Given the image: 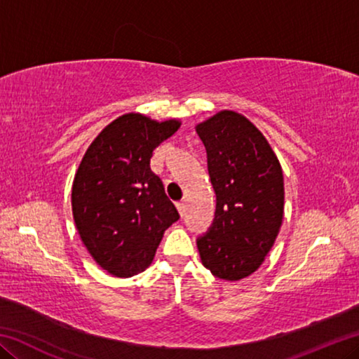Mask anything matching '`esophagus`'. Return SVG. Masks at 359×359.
Returning <instances> with one entry per match:
<instances>
[{
	"label": "esophagus",
	"instance_id": "obj_1",
	"mask_svg": "<svg viewBox=\"0 0 359 359\" xmlns=\"http://www.w3.org/2000/svg\"><path fill=\"white\" fill-rule=\"evenodd\" d=\"M175 205H177V210H179V214H180L182 217H184V214H185V204H184V201H179V203L175 204Z\"/></svg>",
	"mask_w": 359,
	"mask_h": 359
}]
</instances>
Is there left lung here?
<instances>
[{"mask_svg":"<svg viewBox=\"0 0 359 359\" xmlns=\"http://www.w3.org/2000/svg\"><path fill=\"white\" fill-rule=\"evenodd\" d=\"M208 151L215 217L196 239L204 267L223 280L258 269L283 218V174L266 137L244 115L222 111L196 126Z\"/></svg>","mask_w":359,"mask_h":359,"instance_id":"left-lung-1","label":"left lung"}]
</instances>
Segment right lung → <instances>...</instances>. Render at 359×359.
Segmentation results:
<instances>
[{
  "instance_id": "1",
  "label": "right lung",
  "mask_w": 359,
  "mask_h": 359,
  "mask_svg": "<svg viewBox=\"0 0 359 359\" xmlns=\"http://www.w3.org/2000/svg\"><path fill=\"white\" fill-rule=\"evenodd\" d=\"M179 126L125 114L85 151L72 184V215L83 245L112 276L133 277L149 267L163 233L180 218L150 169L154 150Z\"/></svg>"
}]
</instances>
